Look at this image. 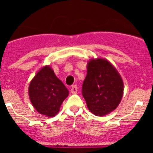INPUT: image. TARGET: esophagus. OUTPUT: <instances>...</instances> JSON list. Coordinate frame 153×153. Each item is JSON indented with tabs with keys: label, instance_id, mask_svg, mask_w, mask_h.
Listing matches in <instances>:
<instances>
[{
	"label": "esophagus",
	"instance_id": "esophagus-1",
	"mask_svg": "<svg viewBox=\"0 0 153 153\" xmlns=\"http://www.w3.org/2000/svg\"><path fill=\"white\" fill-rule=\"evenodd\" d=\"M70 93H73V94H76V93H77V86H76V85L72 86L71 90H70Z\"/></svg>",
	"mask_w": 153,
	"mask_h": 153
}]
</instances>
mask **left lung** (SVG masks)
I'll return each instance as SVG.
<instances>
[{
	"label": "left lung",
	"instance_id": "8db88e82",
	"mask_svg": "<svg viewBox=\"0 0 153 153\" xmlns=\"http://www.w3.org/2000/svg\"><path fill=\"white\" fill-rule=\"evenodd\" d=\"M124 84L116 67L105 58L87 62V74L82 87L89 110L103 117L117 109L123 96Z\"/></svg>",
	"mask_w": 153,
	"mask_h": 153
}]
</instances>
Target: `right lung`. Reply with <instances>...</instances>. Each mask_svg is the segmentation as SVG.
Returning a JSON list of instances; mask_svg holds the SVG:
<instances>
[{
    "label": "right lung",
    "mask_w": 153,
    "mask_h": 153,
    "mask_svg": "<svg viewBox=\"0 0 153 153\" xmlns=\"http://www.w3.org/2000/svg\"><path fill=\"white\" fill-rule=\"evenodd\" d=\"M31 103L40 114L56 116L69 91L49 65L42 67L31 79L28 88Z\"/></svg>",
    "instance_id": "right-lung-1"
}]
</instances>
